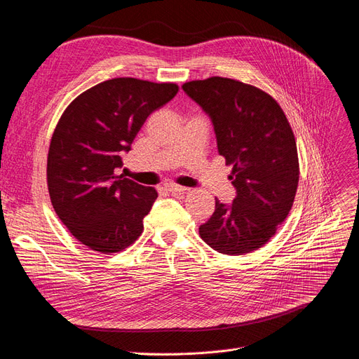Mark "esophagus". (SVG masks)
I'll use <instances>...</instances> for the list:
<instances>
[{
	"instance_id": "34e87169",
	"label": "esophagus",
	"mask_w": 359,
	"mask_h": 359,
	"mask_svg": "<svg viewBox=\"0 0 359 359\" xmlns=\"http://www.w3.org/2000/svg\"><path fill=\"white\" fill-rule=\"evenodd\" d=\"M165 190L169 191V193H185L189 189L181 187V185H177V184H166Z\"/></svg>"
}]
</instances>
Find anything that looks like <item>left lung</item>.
<instances>
[{
    "label": "left lung",
    "mask_w": 359,
    "mask_h": 359,
    "mask_svg": "<svg viewBox=\"0 0 359 359\" xmlns=\"http://www.w3.org/2000/svg\"><path fill=\"white\" fill-rule=\"evenodd\" d=\"M182 90L212 119L237 191L231 205L215 198V212L198 234L224 255L257 250L274 237L294 202L299 159L292 126L276 100L253 85L212 76L185 82Z\"/></svg>",
    "instance_id": "8db88e82"
}]
</instances>
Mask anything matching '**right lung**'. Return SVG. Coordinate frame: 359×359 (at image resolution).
Wrapping results in <instances>:
<instances>
[{
  "mask_svg": "<svg viewBox=\"0 0 359 359\" xmlns=\"http://www.w3.org/2000/svg\"><path fill=\"white\" fill-rule=\"evenodd\" d=\"M178 93L172 82L114 78L79 94L51 137L47 184L57 217L91 250L116 253L141 236L153 187L116 175L149 114Z\"/></svg>",
  "mask_w": 359,
  "mask_h": 359,
  "instance_id": "add662e5",
  "label": "right lung"
}]
</instances>
